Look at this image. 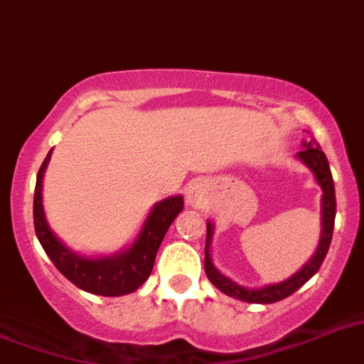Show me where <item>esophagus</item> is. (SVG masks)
<instances>
[{
    "mask_svg": "<svg viewBox=\"0 0 364 364\" xmlns=\"http://www.w3.org/2000/svg\"><path fill=\"white\" fill-rule=\"evenodd\" d=\"M209 202V188L203 181H194L187 187V203L194 209H203Z\"/></svg>",
    "mask_w": 364,
    "mask_h": 364,
    "instance_id": "1",
    "label": "esophagus"
}]
</instances>
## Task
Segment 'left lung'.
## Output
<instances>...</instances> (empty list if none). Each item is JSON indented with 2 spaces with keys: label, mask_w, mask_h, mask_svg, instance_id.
Returning <instances> with one entry per match:
<instances>
[{
  "label": "left lung",
  "mask_w": 364,
  "mask_h": 364,
  "mask_svg": "<svg viewBox=\"0 0 364 364\" xmlns=\"http://www.w3.org/2000/svg\"><path fill=\"white\" fill-rule=\"evenodd\" d=\"M303 149L297 153L299 159L306 168H309L312 176H314L316 183L321 188V232H320V243L316 247V252L310 256L303 267L294 273L289 279L277 282V284H267L264 288H245L239 286L237 282H233L226 274H223L215 267L211 256V241L213 233H215V224L208 220V235H205V274L211 280V284L217 286L223 294L235 297V299L247 301V303H277V301L284 299L288 295L301 288V286L309 282L318 269L321 267L326 254L329 250L331 237H333V228H335V215H336V198H335V183H333V176H331L329 162H327L326 153L321 151V147L318 146V141L309 136L306 140H303Z\"/></svg>",
  "instance_id": "obj_1"
}]
</instances>
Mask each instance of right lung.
<instances>
[{
  "label": "right lung",
  "mask_w": 364,
  "mask_h": 364,
  "mask_svg": "<svg viewBox=\"0 0 364 364\" xmlns=\"http://www.w3.org/2000/svg\"><path fill=\"white\" fill-rule=\"evenodd\" d=\"M50 156L52 149L37 173L33 196L35 233L38 243L43 245L44 252L48 254V258L59 269V273L65 274L73 284L84 291L106 295V297H119L136 291L149 279L156 250L161 247L173 218L185 208L183 196L176 194L156 202L147 215L140 233L123 250L114 254H100V256H84L70 250L67 245L59 241L58 235L50 230L44 215L43 179Z\"/></svg>",
  "instance_id": "obj_1"
}]
</instances>
